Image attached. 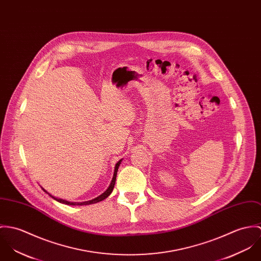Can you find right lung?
<instances>
[{
  "instance_id": "1",
  "label": "right lung",
  "mask_w": 261,
  "mask_h": 261,
  "mask_svg": "<svg viewBox=\"0 0 261 261\" xmlns=\"http://www.w3.org/2000/svg\"><path fill=\"white\" fill-rule=\"evenodd\" d=\"M121 162H122V159H120V160L117 162L116 165H115L114 175H113L112 181H111V183H110L109 187L107 188V190H106L105 192H103L101 195H99L98 197H96V198H94V199H92V200L84 201V202H70V201H67V200H64V199H61V198H57V197H55V196L51 195V194H50L49 192H47L43 187H42V189L44 190V192H46L47 194H49V196H50V197H52L53 199H55L56 201H58V202L60 203H63V204H67V205H89V204H94V203L100 202V201H102V200L106 199V198H107V197L112 193L113 188H114V185H115V182H116L117 171H118V168H119V166H120Z\"/></svg>"
}]
</instances>
